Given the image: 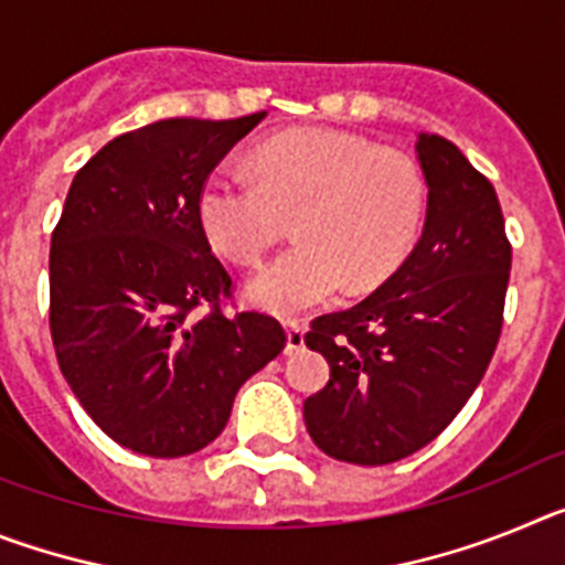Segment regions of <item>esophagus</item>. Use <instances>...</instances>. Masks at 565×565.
I'll return each instance as SVG.
<instances>
[{"instance_id": "34e87169", "label": "esophagus", "mask_w": 565, "mask_h": 565, "mask_svg": "<svg viewBox=\"0 0 565 565\" xmlns=\"http://www.w3.org/2000/svg\"><path fill=\"white\" fill-rule=\"evenodd\" d=\"M286 351H302V344H306V322H299V319H291L286 326Z\"/></svg>"}]
</instances>
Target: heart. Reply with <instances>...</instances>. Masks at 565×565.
Segmentation results:
<instances>
[{
    "mask_svg": "<svg viewBox=\"0 0 565 565\" xmlns=\"http://www.w3.org/2000/svg\"><path fill=\"white\" fill-rule=\"evenodd\" d=\"M252 163L257 179L214 169L198 194V217L223 257L254 266L297 212V246L248 282L252 302L266 311H308L344 282L351 291L376 288L422 232L427 186L418 163L362 135L291 129L259 143Z\"/></svg>",
    "mask_w": 565,
    "mask_h": 565,
    "instance_id": "heart-1",
    "label": "heart"
}]
</instances>
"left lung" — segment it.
Segmentation results:
<instances>
[{
	"mask_svg": "<svg viewBox=\"0 0 565 565\" xmlns=\"http://www.w3.org/2000/svg\"><path fill=\"white\" fill-rule=\"evenodd\" d=\"M416 154L427 181L416 248L371 297L306 333L331 364L302 407L308 433L362 467L427 447L472 396L503 326L512 246L495 189L441 135H418Z\"/></svg>",
	"mask_w": 565,
	"mask_h": 565,
	"instance_id": "1",
	"label": "left lung"
}]
</instances>
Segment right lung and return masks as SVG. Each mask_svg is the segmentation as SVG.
Here are the masks:
<instances>
[{
	"mask_svg": "<svg viewBox=\"0 0 565 565\" xmlns=\"http://www.w3.org/2000/svg\"><path fill=\"white\" fill-rule=\"evenodd\" d=\"M263 118H167L118 135L78 169L53 228L58 367L89 418L141 456L203 450L239 384L286 348L274 317L223 311L232 277L198 217L203 181Z\"/></svg>",
	"mask_w": 565,
	"mask_h": 565,
	"instance_id": "obj_1",
	"label": "right lung"
}]
</instances>
